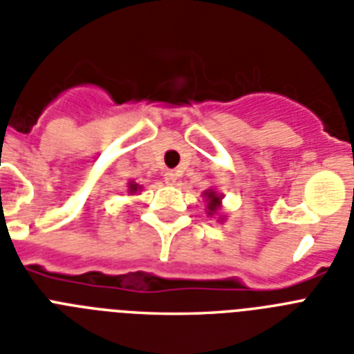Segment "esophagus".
I'll return each instance as SVG.
<instances>
[{
  "label": "esophagus",
  "instance_id": "34e87169",
  "mask_svg": "<svg viewBox=\"0 0 354 354\" xmlns=\"http://www.w3.org/2000/svg\"><path fill=\"white\" fill-rule=\"evenodd\" d=\"M176 180H178L176 172H172V171L165 172V183H169V185H174V183H176Z\"/></svg>",
  "mask_w": 354,
  "mask_h": 354
}]
</instances>
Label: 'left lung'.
<instances>
[{
	"instance_id": "obj_1",
	"label": "left lung",
	"mask_w": 354,
	"mask_h": 354,
	"mask_svg": "<svg viewBox=\"0 0 354 354\" xmlns=\"http://www.w3.org/2000/svg\"><path fill=\"white\" fill-rule=\"evenodd\" d=\"M203 198H205V211L207 214L211 218H218V222L222 223L225 222V214L222 212V200H223V194L216 192L214 189H207L203 191Z\"/></svg>"
}]
</instances>
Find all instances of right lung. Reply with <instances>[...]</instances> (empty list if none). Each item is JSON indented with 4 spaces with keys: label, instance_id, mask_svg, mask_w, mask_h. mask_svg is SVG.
<instances>
[{
    "label": "right lung",
    "instance_id": "add662e5",
    "mask_svg": "<svg viewBox=\"0 0 354 354\" xmlns=\"http://www.w3.org/2000/svg\"><path fill=\"white\" fill-rule=\"evenodd\" d=\"M142 189H143V187L138 185V183L134 182V180H129V183H127V192H129V194H136V192H142Z\"/></svg>",
    "mask_w": 354,
    "mask_h": 354
}]
</instances>
